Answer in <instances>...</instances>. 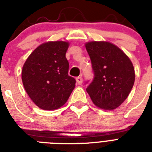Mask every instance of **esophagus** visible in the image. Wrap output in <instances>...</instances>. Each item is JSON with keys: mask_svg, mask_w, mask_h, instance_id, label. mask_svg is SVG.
Instances as JSON below:
<instances>
[{"mask_svg": "<svg viewBox=\"0 0 152 152\" xmlns=\"http://www.w3.org/2000/svg\"><path fill=\"white\" fill-rule=\"evenodd\" d=\"M76 82L78 83L79 85H81L83 83V78H82V76H80L78 77H76Z\"/></svg>", "mask_w": 152, "mask_h": 152, "instance_id": "1", "label": "esophagus"}]
</instances>
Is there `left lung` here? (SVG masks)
Instances as JSON below:
<instances>
[{"label":"left lung","instance_id":"left-lung-1","mask_svg":"<svg viewBox=\"0 0 152 152\" xmlns=\"http://www.w3.org/2000/svg\"><path fill=\"white\" fill-rule=\"evenodd\" d=\"M85 47L95 72L87 92L100 109L118 108L127 99L134 84L135 70L131 60L110 42H88Z\"/></svg>","mask_w":152,"mask_h":152}]
</instances>
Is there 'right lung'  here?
Returning <instances> with one entry per match:
<instances>
[{"label": "right lung", "mask_w": 152, "mask_h": 152, "mask_svg": "<svg viewBox=\"0 0 152 152\" xmlns=\"http://www.w3.org/2000/svg\"><path fill=\"white\" fill-rule=\"evenodd\" d=\"M69 42H46L29 55L22 69V81L30 99L44 110L61 107L76 86L69 76L65 53Z\"/></svg>", "instance_id": "obj_1"}]
</instances>
